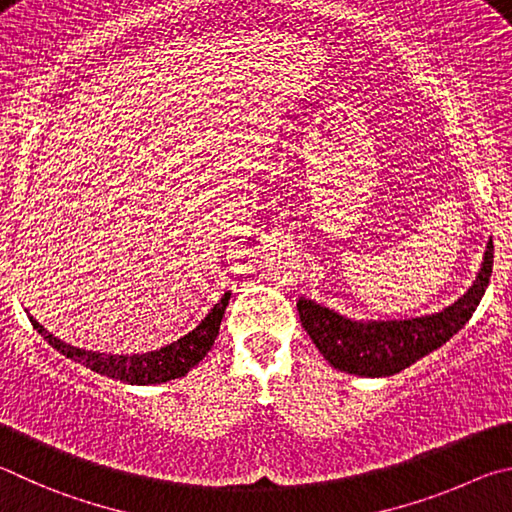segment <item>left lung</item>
Returning <instances> with one entry per match:
<instances>
[{
	"instance_id": "8db88e82",
	"label": "left lung",
	"mask_w": 512,
	"mask_h": 512,
	"mask_svg": "<svg viewBox=\"0 0 512 512\" xmlns=\"http://www.w3.org/2000/svg\"><path fill=\"white\" fill-rule=\"evenodd\" d=\"M492 251L495 249L490 238L481 270L470 290L434 315L393 321H355L301 297L297 301L301 326L308 330L319 353L339 371L362 378H387L400 373L420 357L441 348L468 324L490 283Z\"/></svg>"
}]
</instances>
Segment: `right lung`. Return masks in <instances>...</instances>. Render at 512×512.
Segmentation results:
<instances>
[{
	"label": "right lung",
	"instance_id": "1",
	"mask_svg": "<svg viewBox=\"0 0 512 512\" xmlns=\"http://www.w3.org/2000/svg\"><path fill=\"white\" fill-rule=\"evenodd\" d=\"M229 297L231 292H224V297L215 303L209 315H206L200 324L191 330V333L179 337L177 342L159 348V351L134 353V355L85 351V348L65 344L60 342L58 337L47 333V328L40 326L38 321L29 315V310H26V315H29L33 328L38 330V333L47 339L56 351L69 357V360L87 366V369H92L94 373L107 375V378L112 380H121L125 384H139V387H143V384H161V382L182 378V375L191 371L195 364H200L204 360V355L211 351L215 337H218L220 321L224 317V310L229 306Z\"/></svg>",
	"mask_w": 512,
	"mask_h": 512
}]
</instances>
